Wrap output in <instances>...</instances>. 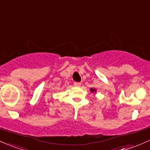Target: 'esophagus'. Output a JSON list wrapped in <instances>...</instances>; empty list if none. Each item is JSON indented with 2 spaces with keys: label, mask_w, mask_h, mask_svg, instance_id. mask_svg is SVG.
Returning <instances> with one entry per match:
<instances>
[{
  "label": "esophagus",
  "mask_w": 150,
  "mask_h": 150,
  "mask_svg": "<svg viewBox=\"0 0 150 150\" xmlns=\"http://www.w3.org/2000/svg\"><path fill=\"white\" fill-rule=\"evenodd\" d=\"M74 85H75V87H80L81 83L80 82H75V83H74Z\"/></svg>",
  "instance_id": "34e87169"
}]
</instances>
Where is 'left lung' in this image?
Instances as JSON below:
<instances>
[{
	"label": "left lung",
	"mask_w": 150,
	"mask_h": 150,
	"mask_svg": "<svg viewBox=\"0 0 150 150\" xmlns=\"http://www.w3.org/2000/svg\"><path fill=\"white\" fill-rule=\"evenodd\" d=\"M90 91L92 93H96V92H97V89L95 88H90Z\"/></svg>",
	"instance_id": "obj_1"
}]
</instances>
